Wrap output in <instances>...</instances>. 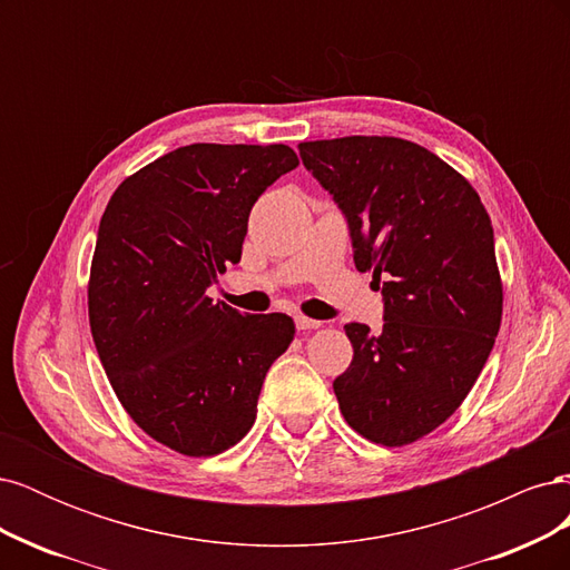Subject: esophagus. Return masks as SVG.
Wrapping results in <instances>:
<instances>
[{
  "label": "esophagus",
  "mask_w": 570,
  "mask_h": 570,
  "mask_svg": "<svg viewBox=\"0 0 570 570\" xmlns=\"http://www.w3.org/2000/svg\"><path fill=\"white\" fill-rule=\"evenodd\" d=\"M295 323H297V331H314V327H321V321L306 318V316H295Z\"/></svg>",
  "instance_id": "1"
}]
</instances>
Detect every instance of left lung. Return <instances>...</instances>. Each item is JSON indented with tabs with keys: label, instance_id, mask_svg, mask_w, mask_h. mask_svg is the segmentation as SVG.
<instances>
[{
	"label": "left lung",
	"instance_id": "obj_1",
	"mask_svg": "<svg viewBox=\"0 0 570 570\" xmlns=\"http://www.w3.org/2000/svg\"><path fill=\"white\" fill-rule=\"evenodd\" d=\"M299 157L347 218L356 268L383 278V333L344 325L354 358L333 383L342 416L375 444L416 442L461 406L494 347L490 216L469 180L402 137L302 142Z\"/></svg>",
	"mask_w": 570,
	"mask_h": 570
}]
</instances>
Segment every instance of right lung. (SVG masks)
I'll return each instance as SVG.
<instances>
[{
    "mask_svg": "<svg viewBox=\"0 0 570 570\" xmlns=\"http://www.w3.org/2000/svg\"><path fill=\"white\" fill-rule=\"evenodd\" d=\"M299 159L287 145H187L118 185L90 268L92 340L118 402L185 456L243 440L271 364L295 337L285 314L206 297L243 256L254 202Z\"/></svg>",
    "mask_w": 570,
    "mask_h": 570,
    "instance_id": "add662e5",
    "label": "right lung"
}]
</instances>
